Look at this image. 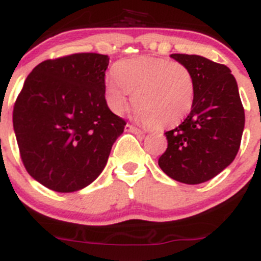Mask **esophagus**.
Masks as SVG:
<instances>
[{
  "label": "esophagus",
  "mask_w": 261,
  "mask_h": 261,
  "mask_svg": "<svg viewBox=\"0 0 261 261\" xmlns=\"http://www.w3.org/2000/svg\"><path fill=\"white\" fill-rule=\"evenodd\" d=\"M126 131H127V133H131V134H135V135H143V131L141 130H139L138 127H135V126H133V125H126Z\"/></svg>",
  "instance_id": "esophagus-1"
}]
</instances>
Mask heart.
<instances>
[{"label":"heart","mask_w":261,"mask_h":261,"mask_svg":"<svg viewBox=\"0 0 261 261\" xmlns=\"http://www.w3.org/2000/svg\"><path fill=\"white\" fill-rule=\"evenodd\" d=\"M113 76L106 82V98L115 113L126 110L128 95L136 120L156 128L177 126L191 112L196 83L184 63L140 56L116 63Z\"/></svg>","instance_id":"1"}]
</instances>
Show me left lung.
<instances>
[{"mask_svg":"<svg viewBox=\"0 0 261 261\" xmlns=\"http://www.w3.org/2000/svg\"><path fill=\"white\" fill-rule=\"evenodd\" d=\"M191 70L196 83L186 120L167 131V150L158 159L162 171L187 185L209 181L236 158L245 127V112L231 70L198 55H171Z\"/></svg>","mask_w":261,"mask_h":261,"instance_id":"1","label":"left lung"}]
</instances>
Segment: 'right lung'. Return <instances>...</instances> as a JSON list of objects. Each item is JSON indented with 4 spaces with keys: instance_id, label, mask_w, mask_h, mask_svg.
<instances>
[{
    "instance_id": "add662e5",
    "label": "right lung",
    "mask_w": 261,
    "mask_h": 261,
    "mask_svg": "<svg viewBox=\"0 0 261 261\" xmlns=\"http://www.w3.org/2000/svg\"><path fill=\"white\" fill-rule=\"evenodd\" d=\"M107 55L47 60L28 75L12 115L28 173L57 192H75L105 169L126 122L108 108Z\"/></svg>"
}]
</instances>
